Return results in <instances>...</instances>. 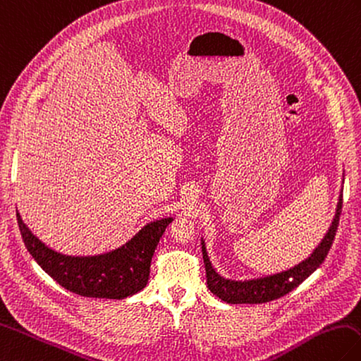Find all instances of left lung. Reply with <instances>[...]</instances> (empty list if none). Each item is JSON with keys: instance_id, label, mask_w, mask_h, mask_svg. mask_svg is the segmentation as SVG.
Returning a JSON list of instances; mask_svg holds the SVG:
<instances>
[{"instance_id": "1", "label": "left lung", "mask_w": 361, "mask_h": 361, "mask_svg": "<svg viewBox=\"0 0 361 361\" xmlns=\"http://www.w3.org/2000/svg\"><path fill=\"white\" fill-rule=\"evenodd\" d=\"M341 205H343V195L338 197L337 210H335L334 221L331 224L329 230L324 235L315 250L307 256L306 259L296 264L295 267L287 269L279 274L253 278V279H228L221 276L213 264L208 258L207 247L204 239L202 244V256L205 264V274H207V286L213 295L218 296L222 301L228 304H259V302H269L276 298H281L286 293L292 292L295 287H298L304 279L310 276L314 271L322 266V262L329 253L335 233H337L340 214H341Z\"/></svg>"}]
</instances>
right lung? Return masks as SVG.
Returning <instances> with one entry per match:
<instances>
[{
    "mask_svg": "<svg viewBox=\"0 0 361 361\" xmlns=\"http://www.w3.org/2000/svg\"><path fill=\"white\" fill-rule=\"evenodd\" d=\"M17 221L32 258L61 287L90 298L123 300L147 286L154 250L173 218L149 222L122 247L94 256L55 252L32 233L18 212Z\"/></svg>",
    "mask_w": 361,
    "mask_h": 361,
    "instance_id": "obj_1",
    "label": "right lung"
}]
</instances>
